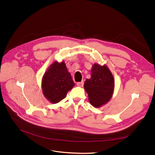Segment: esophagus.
I'll return each instance as SVG.
<instances>
[{"label":"esophagus","instance_id":"1","mask_svg":"<svg viewBox=\"0 0 155 155\" xmlns=\"http://www.w3.org/2000/svg\"><path fill=\"white\" fill-rule=\"evenodd\" d=\"M84 81H82V82H77V85L78 87H83V86H84Z\"/></svg>","mask_w":155,"mask_h":155}]
</instances>
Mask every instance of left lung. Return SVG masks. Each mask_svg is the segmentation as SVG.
Masks as SVG:
<instances>
[{"label": "left lung", "mask_w": 155, "mask_h": 155, "mask_svg": "<svg viewBox=\"0 0 155 155\" xmlns=\"http://www.w3.org/2000/svg\"><path fill=\"white\" fill-rule=\"evenodd\" d=\"M114 87V77L107 67L93 65L91 78L87 79L84 88L88 95V100L95 107L106 104L112 96Z\"/></svg>", "instance_id": "1"}]
</instances>
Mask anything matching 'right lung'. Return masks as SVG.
I'll return each mask as SVG.
<instances>
[{
    "label": "right lung",
    "mask_w": 155,
    "mask_h": 155,
    "mask_svg": "<svg viewBox=\"0 0 155 155\" xmlns=\"http://www.w3.org/2000/svg\"><path fill=\"white\" fill-rule=\"evenodd\" d=\"M75 85L64 61L53 63L42 80L43 92L46 98L56 104L66 97L67 92Z\"/></svg>",
    "instance_id": "right-lung-1"
}]
</instances>
